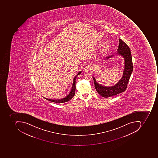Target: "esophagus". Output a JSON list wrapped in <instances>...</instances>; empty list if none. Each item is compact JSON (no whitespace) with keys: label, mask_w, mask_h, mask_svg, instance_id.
<instances>
[{"label":"esophagus","mask_w":158,"mask_h":158,"mask_svg":"<svg viewBox=\"0 0 158 158\" xmlns=\"http://www.w3.org/2000/svg\"><path fill=\"white\" fill-rule=\"evenodd\" d=\"M92 70V66L90 65H87L85 68V71L86 72H88L91 71Z\"/></svg>","instance_id":"1"}]
</instances>
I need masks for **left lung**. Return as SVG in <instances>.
<instances>
[{
    "instance_id": "8db88e82",
    "label": "left lung",
    "mask_w": 158,
    "mask_h": 158,
    "mask_svg": "<svg viewBox=\"0 0 158 158\" xmlns=\"http://www.w3.org/2000/svg\"><path fill=\"white\" fill-rule=\"evenodd\" d=\"M119 42L120 43L118 49V52L117 54L123 56L125 60L124 70L122 79L114 86L105 87L98 84L95 81V78L93 77L94 87L96 91L101 96L105 98L114 96L124 92L127 89L129 79L133 71V64L131 49L128 45L122 39H119ZM113 56L114 55L109 56L106 58L109 59Z\"/></svg>"
}]
</instances>
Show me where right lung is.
<instances>
[{"instance_id":"obj_1","label":"right lung","mask_w":158,"mask_h":158,"mask_svg":"<svg viewBox=\"0 0 158 158\" xmlns=\"http://www.w3.org/2000/svg\"><path fill=\"white\" fill-rule=\"evenodd\" d=\"M81 73V72H80L77 75L76 77L74 78L73 79V84L72 88L71 90L70 93H69V94L67 95V96L65 97V98H63V99H60V100H52V99H47V98H45V99H47L48 101L52 102H56V103H64V102H67L69 101L74 96V94H75V80L77 79V77H78V75H79L80 73Z\"/></svg>"}]
</instances>
